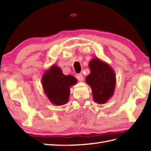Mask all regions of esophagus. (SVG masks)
Wrapping results in <instances>:
<instances>
[{
  "label": "esophagus",
  "mask_w": 151,
  "mask_h": 151,
  "mask_svg": "<svg viewBox=\"0 0 151 151\" xmlns=\"http://www.w3.org/2000/svg\"><path fill=\"white\" fill-rule=\"evenodd\" d=\"M76 78H77L78 81H82L84 80V78H83V75H82V73H80V74H78L77 75H76Z\"/></svg>",
  "instance_id": "1"
}]
</instances>
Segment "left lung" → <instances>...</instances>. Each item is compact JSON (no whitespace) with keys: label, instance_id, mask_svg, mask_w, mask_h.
<instances>
[{"label":"left lung","instance_id":"left-lung-1","mask_svg":"<svg viewBox=\"0 0 151 151\" xmlns=\"http://www.w3.org/2000/svg\"><path fill=\"white\" fill-rule=\"evenodd\" d=\"M90 73L86 78L91 87L94 101L104 104L113 96L116 87V75L114 70L107 63L93 58L89 62Z\"/></svg>","mask_w":151,"mask_h":151}]
</instances>
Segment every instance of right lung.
<instances>
[{
	"label": "right lung",
	"instance_id": "right-lung-1",
	"mask_svg": "<svg viewBox=\"0 0 151 151\" xmlns=\"http://www.w3.org/2000/svg\"><path fill=\"white\" fill-rule=\"evenodd\" d=\"M77 83L72 75H65L60 67L53 65L42 77V85L46 97L53 105H63L69 101L70 87Z\"/></svg>",
	"mask_w": 151,
	"mask_h": 151
}]
</instances>
